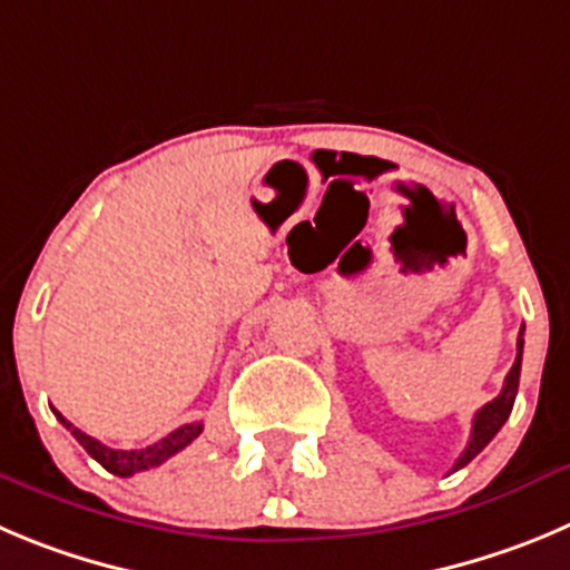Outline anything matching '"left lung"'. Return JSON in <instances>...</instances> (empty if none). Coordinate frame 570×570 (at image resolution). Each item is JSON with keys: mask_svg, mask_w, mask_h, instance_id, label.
I'll use <instances>...</instances> for the list:
<instances>
[{"mask_svg": "<svg viewBox=\"0 0 570 570\" xmlns=\"http://www.w3.org/2000/svg\"><path fill=\"white\" fill-rule=\"evenodd\" d=\"M520 363H523V328H520L518 334V357H514V365L512 371L507 374V382H503V391L498 393V396L492 399V402H487V405L481 407V411L475 413V419H472V435H470V444H466L464 453L459 455V461L453 464V472L461 470V466L470 464L472 459H475L478 453H481L483 446L489 444V441L498 435V430L507 424L509 413H512V405H514V396H518V385H520Z\"/></svg>", "mask_w": 570, "mask_h": 570, "instance_id": "8db88e82", "label": "left lung"}]
</instances>
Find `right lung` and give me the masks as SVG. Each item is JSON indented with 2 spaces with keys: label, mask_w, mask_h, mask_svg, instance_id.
Wrapping results in <instances>:
<instances>
[{
  "label": "right lung",
  "mask_w": 570,
  "mask_h": 570,
  "mask_svg": "<svg viewBox=\"0 0 570 570\" xmlns=\"http://www.w3.org/2000/svg\"><path fill=\"white\" fill-rule=\"evenodd\" d=\"M52 413H56L58 422H61L69 433L76 435L78 444H81L83 450H87V453L92 455L100 466H104V470H109L111 475H120V478H131L135 472L159 466L163 461H168L171 455H177L179 450H185L190 441L199 439V433H202V424L194 422V424H183V428H177L174 433L165 435V439H159L157 444L142 446V450H111V446L100 444L98 439H92V435L81 433L76 424L67 422V419H63L58 411H52Z\"/></svg>",
  "instance_id": "add662e5"
}]
</instances>
